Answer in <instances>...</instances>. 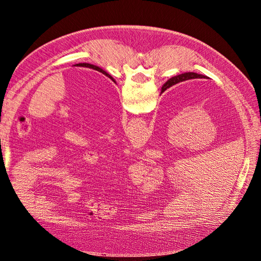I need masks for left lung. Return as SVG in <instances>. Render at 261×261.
Instances as JSON below:
<instances>
[{"instance_id":"8db88e82","label":"left lung","mask_w":261,"mask_h":261,"mask_svg":"<svg viewBox=\"0 0 261 261\" xmlns=\"http://www.w3.org/2000/svg\"><path fill=\"white\" fill-rule=\"evenodd\" d=\"M74 66H80V67H88V68H92V69H94V70H98V72H100V73H102L103 75H106V76H108L110 80H111L112 82H114L115 83V81H114V78L110 75V74H108L106 70H103L102 68H100L99 66H96V65H93V64H89V63H80V64H75Z\"/></svg>"}]
</instances>
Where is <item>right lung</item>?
<instances>
[{
  "mask_svg": "<svg viewBox=\"0 0 261 261\" xmlns=\"http://www.w3.org/2000/svg\"><path fill=\"white\" fill-rule=\"evenodd\" d=\"M195 78H209L207 76L204 75H201V74H197V73H192V72H188V73H184V74H180V75H177V76H174L170 78V80L164 83V85L162 86L161 88V93H163L165 90L169 89L170 87L174 86L178 83H181V82H185V81H189V80H195ZM160 93V94H161Z\"/></svg>",
  "mask_w": 261,
  "mask_h": 261,
  "instance_id": "obj_1",
  "label": "right lung"
}]
</instances>
